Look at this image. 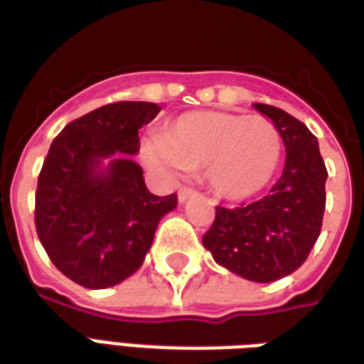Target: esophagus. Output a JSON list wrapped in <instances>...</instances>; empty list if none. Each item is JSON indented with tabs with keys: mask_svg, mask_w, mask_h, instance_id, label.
Segmentation results:
<instances>
[{
	"mask_svg": "<svg viewBox=\"0 0 364 364\" xmlns=\"http://www.w3.org/2000/svg\"><path fill=\"white\" fill-rule=\"evenodd\" d=\"M192 196H196V190L184 186V188H180V192H178V200L184 203V202H186V200H190Z\"/></svg>",
	"mask_w": 364,
	"mask_h": 364,
	"instance_id": "34e87169",
	"label": "esophagus"
}]
</instances>
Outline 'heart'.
<instances>
[{
    "mask_svg": "<svg viewBox=\"0 0 364 364\" xmlns=\"http://www.w3.org/2000/svg\"><path fill=\"white\" fill-rule=\"evenodd\" d=\"M156 168L205 170L210 188L223 200L243 202L262 192L277 174L282 139L274 123L225 112L186 113L145 149Z\"/></svg>",
    "mask_w": 364,
    "mask_h": 364,
    "instance_id": "b5f03b06",
    "label": "heart"
}]
</instances>
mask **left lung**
Listing matches in <instances>:
<instances>
[{"label":"left lung","mask_w":364,"mask_h":364,"mask_svg":"<svg viewBox=\"0 0 364 364\" xmlns=\"http://www.w3.org/2000/svg\"><path fill=\"white\" fill-rule=\"evenodd\" d=\"M286 146L282 176L269 196L239 208H215L202 237L218 264L252 282H272L304 264L321 233L326 211V162L318 139L301 121L274 105L255 104Z\"/></svg>","instance_id":"left-lung-1"}]
</instances>
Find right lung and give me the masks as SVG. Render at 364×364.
I'll return each instance as SVG.
<instances>
[{
    "instance_id": "right-lung-1",
    "label": "right lung",
    "mask_w": 364,
    "mask_h": 364,
    "mask_svg": "<svg viewBox=\"0 0 364 364\" xmlns=\"http://www.w3.org/2000/svg\"><path fill=\"white\" fill-rule=\"evenodd\" d=\"M161 107L117 102L70 121L48 149L35 192V228L48 259L76 284L109 288L131 277L178 196L146 190L139 129ZM104 158H112L107 169Z\"/></svg>"
}]
</instances>
